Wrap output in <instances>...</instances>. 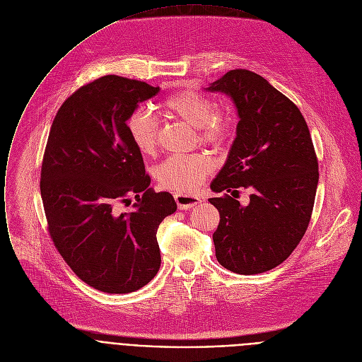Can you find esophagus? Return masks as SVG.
Returning <instances> with one entry per match:
<instances>
[{
    "mask_svg": "<svg viewBox=\"0 0 362 362\" xmlns=\"http://www.w3.org/2000/svg\"><path fill=\"white\" fill-rule=\"evenodd\" d=\"M174 199H175L177 206L180 209H189V208L195 206L197 204H199L202 201L199 197H194V195H188V194H180V192L174 194Z\"/></svg>",
    "mask_w": 362,
    "mask_h": 362,
    "instance_id": "obj_1",
    "label": "esophagus"
}]
</instances>
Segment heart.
<instances>
[{"mask_svg":"<svg viewBox=\"0 0 362 362\" xmlns=\"http://www.w3.org/2000/svg\"><path fill=\"white\" fill-rule=\"evenodd\" d=\"M163 110L171 117L198 128L201 141L218 146L228 134L230 122L223 111L214 110L212 101L194 90H181L163 103ZM127 132L132 146L142 156L156 153L158 144V124L144 110H135L127 119ZM214 170L212 160L205 154L173 156L156 168L158 182L177 192L197 191L206 175Z\"/></svg>","mask_w":362,"mask_h":362,"instance_id":"b5f03b06","label":"heart"}]
</instances>
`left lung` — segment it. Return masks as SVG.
Here are the masks:
<instances>
[{
	"mask_svg": "<svg viewBox=\"0 0 362 362\" xmlns=\"http://www.w3.org/2000/svg\"><path fill=\"white\" fill-rule=\"evenodd\" d=\"M206 91L231 97L237 107V136L227 161L211 182L208 201L218 209L212 235L218 262L252 275L284 262L304 237L318 185V160L308 125L298 107L265 78L231 69ZM252 191L243 207L238 188Z\"/></svg>",
	"mask_w": 362,
	"mask_h": 362,
	"instance_id": "left-lung-1",
	"label": "left lung"
}]
</instances>
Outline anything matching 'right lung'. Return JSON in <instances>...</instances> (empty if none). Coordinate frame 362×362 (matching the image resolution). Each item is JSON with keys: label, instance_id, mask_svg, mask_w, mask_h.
<instances>
[{"label": "right lung", "instance_id": "right-lung-1", "mask_svg": "<svg viewBox=\"0 0 362 362\" xmlns=\"http://www.w3.org/2000/svg\"><path fill=\"white\" fill-rule=\"evenodd\" d=\"M158 91L101 77L64 101L49 129L40 182L48 231L69 268L103 293H134L157 275V230L177 209L170 192L150 188L127 132L131 112ZM121 203L132 209L121 213Z\"/></svg>", "mask_w": 362, "mask_h": 362}]
</instances>
